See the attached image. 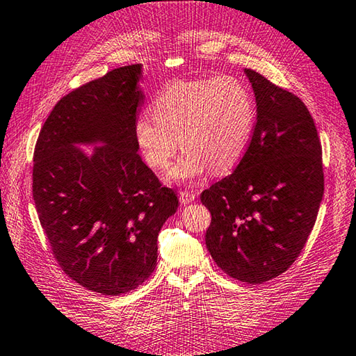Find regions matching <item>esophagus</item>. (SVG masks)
I'll return each mask as SVG.
<instances>
[{
  "instance_id": "1",
  "label": "esophagus",
  "mask_w": 356,
  "mask_h": 356,
  "mask_svg": "<svg viewBox=\"0 0 356 356\" xmlns=\"http://www.w3.org/2000/svg\"><path fill=\"white\" fill-rule=\"evenodd\" d=\"M179 199H180V204L188 205V204H191L194 199H196V194H194L193 191H182L179 194Z\"/></svg>"
}]
</instances>
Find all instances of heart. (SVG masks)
<instances>
[{"mask_svg": "<svg viewBox=\"0 0 356 356\" xmlns=\"http://www.w3.org/2000/svg\"><path fill=\"white\" fill-rule=\"evenodd\" d=\"M256 124V106L248 88L234 76L176 80L151 103V115L132 124V136L146 165L168 168L179 149L185 151L168 177L190 182L211 170H233L245 154Z\"/></svg>", "mask_w": 356, "mask_h": 356, "instance_id": "obj_1", "label": "heart"}]
</instances>
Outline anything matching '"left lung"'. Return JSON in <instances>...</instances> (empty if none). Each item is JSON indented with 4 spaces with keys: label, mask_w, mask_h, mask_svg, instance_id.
<instances>
[{
    "label": "left lung",
    "mask_w": 356,
    "mask_h": 356,
    "mask_svg": "<svg viewBox=\"0 0 356 356\" xmlns=\"http://www.w3.org/2000/svg\"><path fill=\"white\" fill-rule=\"evenodd\" d=\"M256 99L252 142L233 174L200 200L211 213L205 243L228 276L262 284L296 261L324 194L323 151L305 104L245 69Z\"/></svg>",
    "instance_id": "1"
}]
</instances>
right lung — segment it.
<instances>
[{
  "label": "right lung",
  "instance_id": "1",
  "mask_svg": "<svg viewBox=\"0 0 356 356\" xmlns=\"http://www.w3.org/2000/svg\"><path fill=\"white\" fill-rule=\"evenodd\" d=\"M142 65L123 66L55 104L33 152L32 193L63 271L117 296L148 280L157 236L179 200L143 163L132 124L143 100ZM81 144H100L86 155Z\"/></svg>",
  "mask_w": 356,
  "mask_h": 356
}]
</instances>
